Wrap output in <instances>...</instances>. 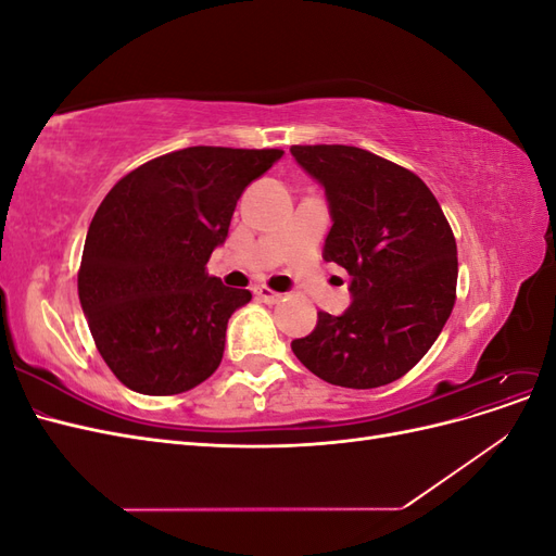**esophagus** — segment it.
Here are the masks:
<instances>
[{"mask_svg": "<svg viewBox=\"0 0 556 556\" xmlns=\"http://www.w3.org/2000/svg\"><path fill=\"white\" fill-rule=\"evenodd\" d=\"M257 296L264 301V304H278V301L282 299L280 292H274V290H268V288H257Z\"/></svg>", "mask_w": 556, "mask_h": 556, "instance_id": "esophagus-1", "label": "esophagus"}]
</instances>
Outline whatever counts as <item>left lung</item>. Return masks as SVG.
Listing matches in <instances>:
<instances>
[{
	"label": "left lung",
	"mask_w": 556,
	"mask_h": 556,
	"mask_svg": "<svg viewBox=\"0 0 556 556\" xmlns=\"http://www.w3.org/2000/svg\"><path fill=\"white\" fill-rule=\"evenodd\" d=\"M325 188L331 229L323 257L350 274V306L317 313L292 352L331 384L371 390L399 380L439 339L457 292V243L427 185L355 146H292Z\"/></svg>",
	"instance_id": "left-lung-1"
}]
</instances>
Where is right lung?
I'll return each mask as SVG.
<instances>
[{"mask_svg": "<svg viewBox=\"0 0 556 556\" xmlns=\"http://www.w3.org/2000/svg\"><path fill=\"white\" fill-rule=\"evenodd\" d=\"M282 150L194 146L141 164L97 208L78 299L99 355L129 390L188 392L223 362L227 323L252 299L206 274L237 201Z\"/></svg>", "mask_w": 556, "mask_h": 556, "instance_id": "right-lung-1", "label": "right lung"}]
</instances>
